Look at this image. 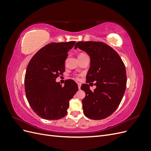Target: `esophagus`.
<instances>
[{"mask_svg": "<svg viewBox=\"0 0 151 151\" xmlns=\"http://www.w3.org/2000/svg\"><path fill=\"white\" fill-rule=\"evenodd\" d=\"M77 85H78V88L80 89H81V83H77Z\"/></svg>", "mask_w": 151, "mask_h": 151, "instance_id": "obj_1", "label": "esophagus"}]
</instances>
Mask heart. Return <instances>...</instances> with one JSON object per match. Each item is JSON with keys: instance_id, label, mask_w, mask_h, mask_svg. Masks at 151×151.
Here are the masks:
<instances>
[{"instance_id": "obj_1", "label": "heart", "mask_w": 151, "mask_h": 151, "mask_svg": "<svg viewBox=\"0 0 151 151\" xmlns=\"http://www.w3.org/2000/svg\"><path fill=\"white\" fill-rule=\"evenodd\" d=\"M85 55H86L85 53H81L79 55V57H78V58L83 57H84V56H85ZM76 79H78V77H76Z\"/></svg>"}]
</instances>
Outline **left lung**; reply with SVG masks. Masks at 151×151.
<instances>
[{
    "label": "left lung",
    "instance_id": "8db88e82",
    "mask_svg": "<svg viewBox=\"0 0 151 151\" xmlns=\"http://www.w3.org/2000/svg\"><path fill=\"white\" fill-rule=\"evenodd\" d=\"M74 48L84 50L89 55L91 66L86 83L93 84L94 82L96 86L91 91L89 84L81 86L86 93L82 101L84 115L92 120L104 119L117 109L125 93L124 63L115 50L101 42H79Z\"/></svg>",
    "mask_w": 151,
    "mask_h": 151
}]
</instances>
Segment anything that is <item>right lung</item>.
Instances as JSON below:
<instances>
[{"mask_svg":"<svg viewBox=\"0 0 151 151\" xmlns=\"http://www.w3.org/2000/svg\"><path fill=\"white\" fill-rule=\"evenodd\" d=\"M76 42L51 43L39 50L30 60L24 77L27 99L35 113L45 120L64 117L69 100L78 91L74 81L64 86L56 79L65 71V61Z\"/></svg>","mask_w":151,"mask_h":151,"instance_id":"1","label":"right lung"}]
</instances>
